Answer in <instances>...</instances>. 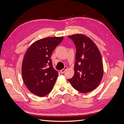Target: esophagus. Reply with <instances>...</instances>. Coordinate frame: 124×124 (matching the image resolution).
<instances>
[{"mask_svg": "<svg viewBox=\"0 0 124 124\" xmlns=\"http://www.w3.org/2000/svg\"><path fill=\"white\" fill-rule=\"evenodd\" d=\"M67 69V67L66 66H65V67H64V68L62 69V70H61V72L62 73H64V72H65V71Z\"/></svg>", "mask_w": 124, "mask_h": 124, "instance_id": "obj_1", "label": "esophagus"}]
</instances>
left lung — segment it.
<instances>
[{"label":"left lung","instance_id":"obj_1","mask_svg":"<svg viewBox=\"0 0 124 124\" xmlns=\"http://www.w3.org/2000/svg\"><path fill=\"white\" fill-rule=\"evenodd\" d=\"M76 48L73 77L68 79L72 87L82 93L94 90L103 74L102 59L95 43L82 34L69 36Z\"/></svg>","mask_w":124,"mask_h":124}]
</instances>
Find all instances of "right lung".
Returning <instances> with one entry per match:
<instances>
[{"instance_id": "right-lung-1", "label": "right lung", "mask_w": 124, "mask_h": 124, "mask_svg": "<svg viewBox=\"0 0 124 124\" xmlns=\"http://www.w3.org/2000/svg\"><path fill=\"white\" fill-rule=\"evenodd\" d=\"M63 37H48L32 43L24 55L22 74L29 91L39 97L49 93L53 88L58 72L53 67L51 56Z\"/></svg>"}]
</instances>
